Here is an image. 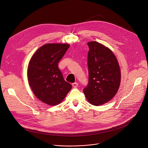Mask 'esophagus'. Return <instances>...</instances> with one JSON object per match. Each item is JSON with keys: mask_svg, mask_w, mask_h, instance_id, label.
Listing matches in <instances>:
<instances>
[{"mask_svg": "<svg viewBox=\"0 0 148 148\" xmlns=\"http://www.w3.org/2000/svg\"><path fill=\"white\" fill-rule=\"evenodd\" d=\"M78 84L77 82H74V83L72 84L73 87H74V88H76L77 87H78Z\"/></svg>", "mask_w": 148, "mask_h": 148, "instance_id": "1", "label": "esophagus"}]
</instances>
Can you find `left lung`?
Wrapping results in <instances>:
<instances>
[{
    "instance_id": "8db88e82",
    "label": "left lung",
    "mask_w": 148,
    "mask_h": 148,
    "mask_svg": "<svg viewBox=\"0 0 148 148\" xmlns=\"http://www.w3.org/2000/svg\"><path fill=\"white\" fill-rule=\"evenodd\" d=\"M88 83L83 92L88 101L99 106L116 94L121 82V70L112 51L97 41L87 43Z\"/></svg>"
}]
</instances>
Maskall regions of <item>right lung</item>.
<instances>
[{"label":"right lung","instance_id":"1","mask_svg":"<svg viewBox=\"0 0 148 148\" xmlns=\"http://www.w3.org/2000/svg\"><path fill=\"white\" fill-rule=\"evenodd\" d=\"M69 47L68 44L45 45L36 51L29 61V86L35 96L49 105L60 103L71 89L72 86L64 80L58 67Z\"/></svg>","mask_w":148,"mask_h":148}]
</instances>
